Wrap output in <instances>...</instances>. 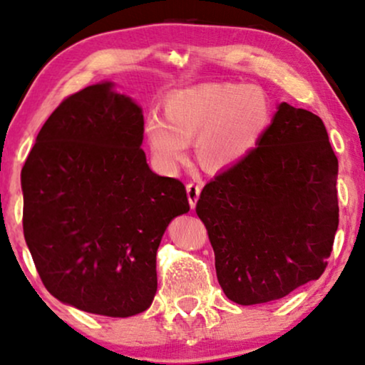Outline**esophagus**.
I'll use <instances>...</instances> for the list:
<instances>
[{"label": "esophagus", "instance_id": "obj_1", "mask_svg": "<svg viewBox=\"0 0 365 365\" xmlns=\"http://www.w3.org/2000/svg\"><path fill=\"white\" fill-rule=\"evenodd\" d=\"M200 190L202 187L198 185L195 182H190L187 183V195H188V204H190L192 209H195V204L198 200V197H200Z\"/></svg>", "mask_w": 365, "mask_h": 365}]
</instances>
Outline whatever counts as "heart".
<instances>
[{"mask_svg": "<svg viewBox=\"0 0 365 365\" xmlns=\"http://www.w3.org/2000/svg\"><path fill=\"white\" fill-rule=\"evenodd\" d=\"M271 121V104L257 86L209 82L173 92L165 118L151 113L145 138L155 163L173 170L197 136V155L210 168L232 167L256 148Z\"/></svg>", "mask_w": 365, "mask_h": 365, "instance_id": "heart-1", "label": "heart"}]
</instances>
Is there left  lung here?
<instances>
[{"label":"left lung","instance_id":"left-lung-1","mask_svg":"<svg viewBox=\"0 0 365 365\" xmlns=\"http://www.w3.org/2000/svg\"><path fill=\"white\" fill-rule=\"evenodd\" d=\"M336 173L324 121L281 103L256 148L197 202L225 297L274 302L324 274L339 227Z\"/></svg>","mask_w":365,"mask_h":365}]
</instances>
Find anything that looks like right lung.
I'll list each match as a JSON object with an SVG mask.
<instances>
[{"instance_id":"add662e5","label":"right lung","mask_w":365,"mask_h":365,"mask_svg":"<svg viewBox=\"0 0 365 365\" xmlns=\"http://www.w3.org/2000/svg\"><path fill=\"white\" fill-rule=\"evenodd\" d=\"M145 119L113 82L63 99L21 168L23 234L45 288L62 303L133 317L153 302L156 251L185 185L141 150Z\"/></svg>"}]
</instances>
